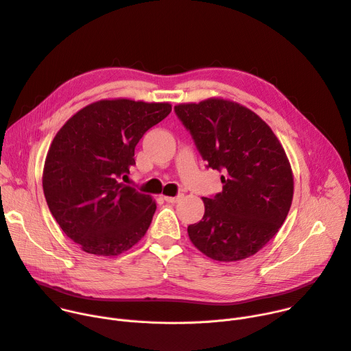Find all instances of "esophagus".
Instances as JSON below:
<instances>
[{
  "label": "esophagus",
  "instance_id": "1",
  "mask_svg": "<svg viewBox=\"0 0 351 351\" xmlns=\"http://www.w3.org/2000/svg\"><path fill=\"white\" fill-rule=\"evenodd\" d=\"M182 197H184L182 194H178L177 197H165V201H167V202H170V204H176V202H178Z\"/></svg>",
  "mask_w": 351,
  "mask_h": 351
}]
</instances>
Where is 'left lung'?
Returning a JSON list of instances; mask_svg holds the SVG:
<instances>
[{"instance_id":"obj_1","label":"left lung","mask_w":351,"mask_h":351,"mask_svg":"<svg viewBox=\"0 0 351 351\" xmlns=\"http://www.w3.org/2000/svg\"><path fill=\"white\" fill-rule=\"evenodd\" d=\"M208 167L223 171L222 193L202 198L204 218L188 226L193 245L217 261H239L271 240L289 212L293 176L285 150L257 114L237 102L208 98L178 104Z\"/></svg>"}]
</instances>
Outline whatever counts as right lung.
Wrapping results in <instances>:
<instances>
[{"label":"right lung","instance_id":"obj_1","mask_svg":"<svg viewBox=\"0 0 351 351\" xmlns=\"http://www.w3.org/2000/svg\"><path fill=\"white\" fill-rule=\"evenodd\" d=\"M171 112L169 102L101 99L56 133L43 167V193L62 230L86 253L114 257L147 232L156 202L125 185L143 134Z\"/></svg>","mask_w":351,"mask_h":351}]
</instances>
